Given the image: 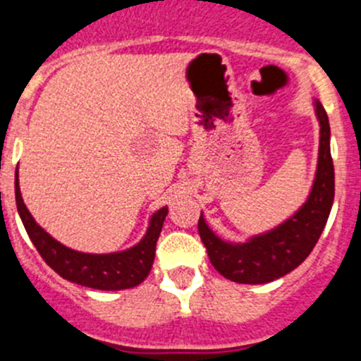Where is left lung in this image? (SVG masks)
<instances>
[{"mask_svg": "<svg viewBox=\"0 0 361 361\" xmlns=\"http://www.w3.org/2000/svg\"><path fill=\"white\" fill-rule=\"evenodd\" d=\"M319 120V157L312 190L302 208L268 233L245 243H231L216 236L199 216V236L213 268L238 284H266L277 281L302 264L312 252L326 226L335 195V171L330 153V121L319 100H314Z\"/></svg>", "mask_w": 361, "mask_h": 361, "instance_id": "left-lung-1", "label": "left lung"}]
</instances>
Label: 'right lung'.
<instances>
[{
    "label": "right lung",
    "instance_id": "right-lung-1",
    "mask_svg": "<svg viewBox=\"0 0 361 361\" xmlns=\"http://www.w3.org/2000/svg\"><path fill=\"white\" fill-rule=\"evenodd\" d=\"M16 202L24 229L42 259L59 277L84 286V288L100 289V291H120V289L135 288L148 277L153 259H155L157 240L167 216V206L153 213L145 238L127 250L111 252V254H84L56 241L51 234L45 233L35 222L20 195L19 171H16Z\"/></svg>",
    "mask_w": 361,
    "mask_h": 361
}]
</instances>
